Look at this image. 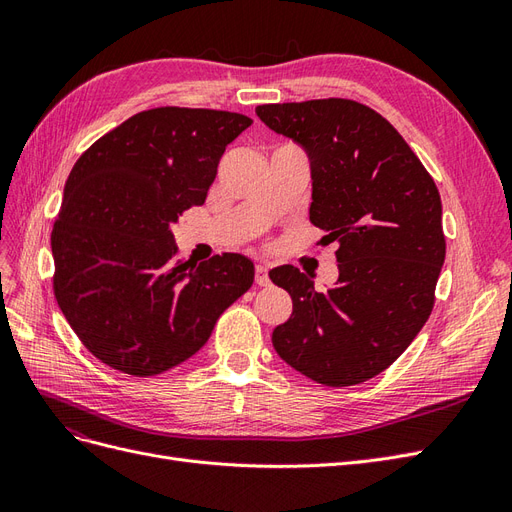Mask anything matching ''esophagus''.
<instances>
[{
  "mask_svg": "<svg viewBox=\"0 0 512 512\" xmlns=\"http://www.w3.org/2000/svg\"><path fill=\"white\" fill-rule=\"evenodd\" d=\"M254 280H256L258 286H267L269 284V269H267V265H256Z\"/></svg>",
  "mask_w": 512,
  "mask_h": 512,
  "instance_id": "34e87169",
  "label": "esophagus"
}]
</instances>
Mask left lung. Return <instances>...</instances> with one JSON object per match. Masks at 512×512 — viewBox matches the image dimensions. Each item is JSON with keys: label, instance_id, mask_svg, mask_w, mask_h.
Listing matches in <instances>:
<instances>
[{"label": "left lung", "instance_id": "obj_1", "mask_svg": "<svg viewBox=\"0 0 512 512\" xmlns=\"http://www.w3.org/2000/svg\"><path fill=\"white\" fill-rule=\"evenodd\" d=\"M312 162L309 222L337 243L339 280L316 290L297 267L269 273L292 316L275 327L282 359L324 386H352L393 365L423 329L446 256L442 200L401 134L346 98L256 106Z\"/></svg>", "mask_w": 512, "mask_h": 512}]
</instances>
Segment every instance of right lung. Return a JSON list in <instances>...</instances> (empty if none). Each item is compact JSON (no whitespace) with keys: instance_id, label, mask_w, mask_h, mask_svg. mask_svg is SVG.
Instances as JSON below:
<instances>
[{"instance_id":"obj_1","label":"right lung","mask_w":512,"mask_h":512,"mask_svg":"<svg viewBox=\"0 0 512 512\" xmlns=\"http://www.w3.org/2000/svg\"><path fill=\"white\" fill-rule=\"evenodd\" d=\"M252 119L160 106L106 132L76 160L51 232L53 290L83 346L136 378L190 359L254 282L241 254L177 258L170 226L203 205L228 143Z\"/></svg>"}]
</instances>
